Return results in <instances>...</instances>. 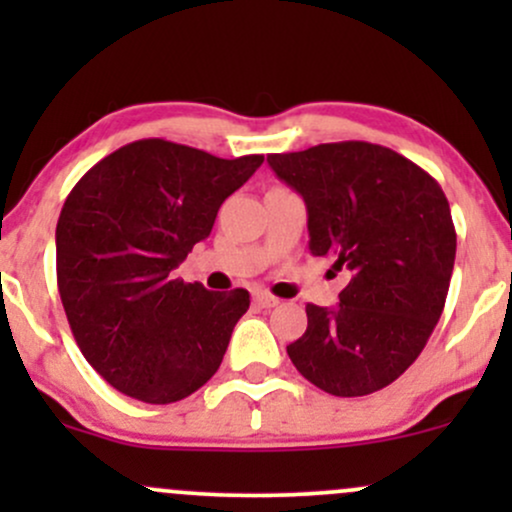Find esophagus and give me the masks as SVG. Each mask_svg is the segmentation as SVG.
I'll return each instance as SVG.
<instances>
[{
  "label": "esophagus",
  "instance_id": "34e87169",
  "mask_svg": "<svg viewBox=\"0 0 512 512\" xmlns=\"http://www.w3.org/2000/svg\"><path fill=\"white\" fill-rule=\"evenodd\" d=\"M252 301L260 305V308H274V305H279V298L267 291H255L252 293Z\"/></svg>",
  "mask_w": 512,
  "mask_h": 512
}]
</instances>
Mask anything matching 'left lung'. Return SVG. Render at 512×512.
Wrapping results in <instances>:
<instances>
[{
	"label": "left lung",
	"instance_id": "obj_1",
	"mask_svg": "<svg viewBox=\"0 0 512 512\" xmlns=\"http://www.w3.org/2000/svg\"><path fill=\"white\" fill-rule=\"evenodd\" d=\"M267 163L303 197L310 252L351 274L339 305H305L308 330L286 346L293 366L334 397L383 390L443 313L457 248L448 199L424 168L380 144H317Z\"/></svg>",
	"mask_w": 512,
	"mask_h": 512
}]
</instances>
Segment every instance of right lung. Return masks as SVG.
Listing matches in <instances>:
<instances>
[{
    "mask_svg": "<svg viewBox=\"0 0 512 512\" xmlns=\"http://www.w3.org/2000/svg\"><path fill=\"white\" fill-rule=\"evenodd\" d=\"M262 161L139 139L69 192L55 233L57 286L81 354L115 390L170 404L219 370L250 293H214L170 272Z\"/></svg>",
    "mask_w": 512,
    "mask_h": 512,
    "instance_id": "obj_1",
    "label": "right lung"
}]
</instances>
